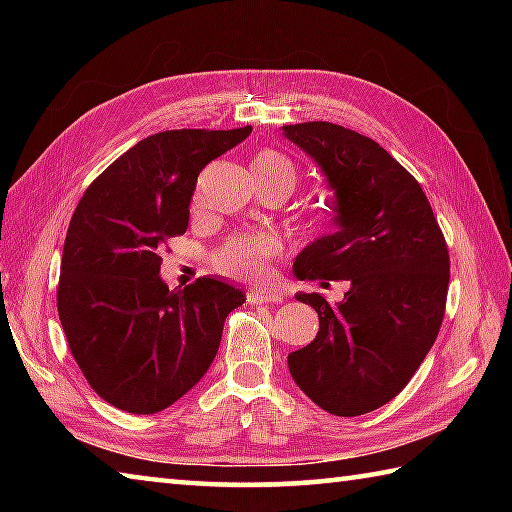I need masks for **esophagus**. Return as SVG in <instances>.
I'll list each match as a JSON object with an SVG mask.
<instances>
[{"mask_svg": "<svg viewBox=\"0 0 512 512\" xmlns=\"http://www.w3.org/2000/svg\"><path fill=\"white\" fill-rule=\"evenodd\" d=\"M248 302L250 305H262V302H282L284 296L273 287H257L248 291Z\"/></svg>", "mask_w": 512, "mask_h": 512, "instance_id": "obj_1", "label": "esophagus"}]
</instances>
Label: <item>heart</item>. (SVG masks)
<instances>
[{
    "label": "heart",
    "mask_w": 512,
    "mask_h": 512,
    "mask_svg": "<svg viewBox=\"0 0 512 512\" xmlns=\"http://www.w3.org/2000/svg\"><path fill=\"white\" fill-rule=\"evenodd\" d=\"M255 178H282L293 185L296 171L293 164L284 155L275 151L259 153L253 160ZM277 250V241L266 235H244L225 241L221 248H216L212 257L214 266L225 275L237 277H255L264 271L266 259Z\"/></svg>",
    "instance_id": "obj_1"
}]
</instances>
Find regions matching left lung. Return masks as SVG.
<instances>
[{
    "mask_svg": "<svg viewBox=\"0 0 512 512\" xmlns=\"http://www.w3.org/2000/svg\"><path fill=\"white\" fill-rule=\"evenodd\" d=\"M334 189L339 230L293 262L298 280H348L341 302L298 293L318 314L316 339L289 354L311 402L341 418L379 409L409 384L443 325L449 253L422 187L391 153L329 121L282 126Z\"/></svg>",
    "mask_w": 512,
    "mask_h": 512,
    "instance_id": "8db88e82",
    "label": "left lung"
}]
</instances>
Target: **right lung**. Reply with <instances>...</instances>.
<instances>
[{"instance_id":"1","label":"right lung","mask_w":512,"mask_h":512,"mask_svg":"<svg viewBox=\"0 0 512 512\" xmlns=\"http://www.w3.org/2000/svg\"><path fill=\"white\" fill-rule=\"evenodd\" d=\"M250 131L144 137L94 180L69 221L60 325L92 391L121 411L158 413L194 388L219 352L225 318L244 305L246 293L216 277L171 291L160 253L185 235L198 173Z\"/></svg>"}]
</instances>
